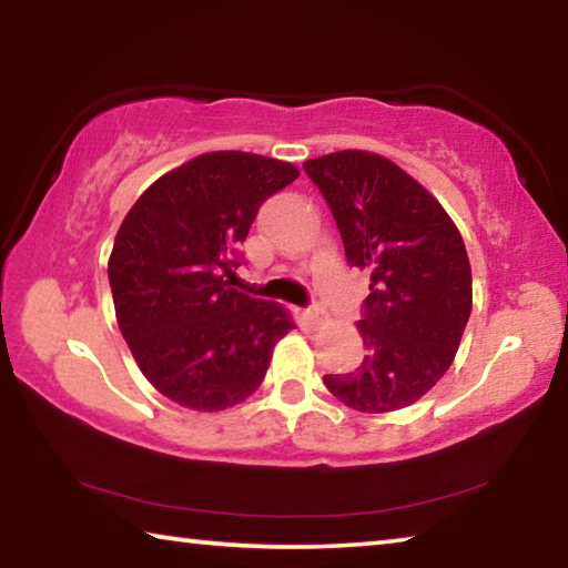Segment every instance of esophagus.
I'll use <instances>...</instances> for the list:
<instances>
[{
  "mask_svg": "<svg viewBox=\"0 0 568 568\" xmlns=\"http://www.w3.org/2000/svg\"><path fill=\"white\" fill-rule=\"evenodd\" d=\"M323 318H325V311H323L321 305H311V307H307V311H305V321L311 323V325H321Z\"/></svg>",
  "mask_w": 568,
  "mask_h": 568,
  "instance_id": "1",
  "label": "esophagus"
}]
</instances>
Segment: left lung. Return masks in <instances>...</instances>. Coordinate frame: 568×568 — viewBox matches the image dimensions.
<instances>
[{"label": "left lung", "mask_w": 568, "mask_h": 568, "mask_svg": "<svg viewBox=\"0 0 568 568\" xmlns=\"http://www.w3.org/2000/svg\"><path fill=\"white\" fill-rule=\"evenodd\" d=\"M341 230L345 257L371 273L355 373L325 376L363 413L416 403L454 363L470 315V265L458 227L430 192L390 160L343 150L303 162Z\"/></svg>", "instance_id": "left-lung-1"}]
</instances>
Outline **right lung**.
I'll use <instances>...</instances> for the list:
<instances>
[{"label": "right lung", "instance_id": "right-lung-1", "mask_svg": "<svg viewBox=\"0 0 568 568\" xmlns=\"http://www.w3.org/2000/svg\"><path fill=\"white\" fill-rule=\"evenodd\" d=\"M297 175L291 162L207 152L152 182L124 215L108 265L118 325L145 378L180 406L223 410L253 396L295 328L230 277L257 210Z\"/></svg>", "mask_w": 568, "mask_h": 568}]
</instances>
